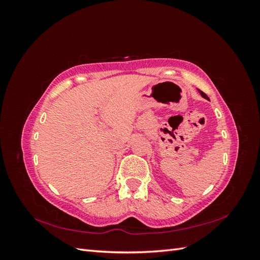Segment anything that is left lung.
<instances>
[{
	"instance_id": "left-lung-1",
	"label": "left lung",
	"mask_w": 260,
	"mask_h": 260,
	"mask_svg": "<svg viewBox=\"0 0 260 260\" xmlns=\"http://www.w3.org/2000/svg\"><path fill=\"white\" fill-rule=\"evenodd\" d=\"M199 91H200V93L202 94V96H203V98H205L206 100H208V96L206 95V94H205V93H204V92H203V91H201V90H199Z\"/></svg>"
}]
</instances>
